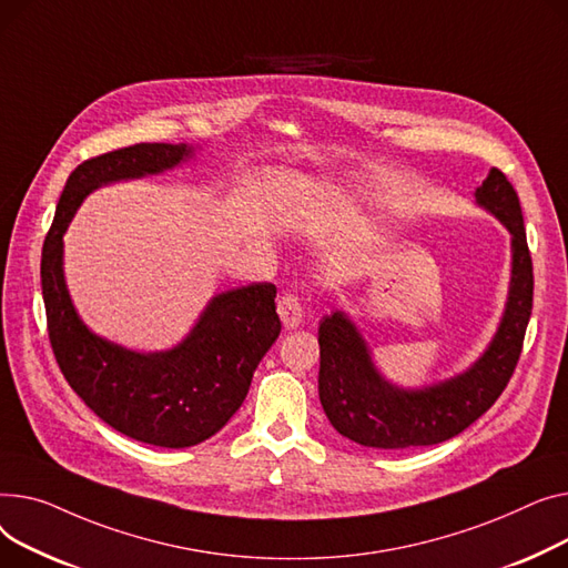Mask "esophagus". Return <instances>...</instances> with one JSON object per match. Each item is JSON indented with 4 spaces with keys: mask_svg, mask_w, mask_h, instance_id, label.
Here are the masks:
<instances>
[{
    "mask_svg": "<svg viewBox=\"0 0 568 568\" xmlns=\"http://www.w3.org/2000/svg\"><path fill=\"white\" fill-rule=\"evenodd\" d=\"M277 314H280L284 327H288V329L297 327L300 323H303V316H305L303 300H300L295 293H284L277 300Z\"/></svg>",
    "mask_w": 568,
    "mask_h": 568,
    "instance_id": "obj_1",
    "label": "esophagus"
}]
</instances>
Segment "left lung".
<instances>
[{"label":"left lung","instance_id":"8db88e82","mask_svg":"<svg viewBox=\"0 0 568 568\" xmlns=\"http://www.w3.org/2000/svg\"><path fill=\"white\" fill-rule=\"evenodd\" d=\"M475 199L511 233L509 295L493 342L463 374L422 389H404L378 372L369 346L344 312L323 316L318 396L329 424L344 438L376 449L438 445L468 428L505 392L523 351L535 275L520 202L507 176L493 166Z\"/></svg>","mask_w":568,"mask_h":568}]
</instances>
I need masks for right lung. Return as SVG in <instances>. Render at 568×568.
Returning <instances> with one entry per match:
<instances>
[{
  "label": "right lung",
  "mask_w": 568,
  "mask_h": 568,
  "mask_svg": "<svg viewBox=\"0 0 568 568\" xmlns=\"http://www.w3.org/2000/svg\"><path fill=\"white\" fill-rule=\"evenodd\" d=\"M187 144H135L78 164L65 181L41 256L48 335L59 369L82 402L123 436L155 447H192L233 417L261 357L280 337L277 288L258 282L217 293L174 348L138 353L93 335L63 280V233L100 185L174 170Z\"/></svg>",
  "instance_id": "1"
}]
</instances>
